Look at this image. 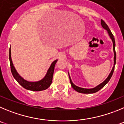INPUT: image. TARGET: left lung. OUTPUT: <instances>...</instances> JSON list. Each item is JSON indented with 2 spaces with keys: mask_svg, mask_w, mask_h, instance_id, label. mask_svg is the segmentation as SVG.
<instances>
[{
  "mask_svg": "<svg viewBox=\"0 0 124 124\" xmlns=\"http://www.w3.org/2000/svg\"><path fill=\"white\" fill-rule=\"evenodd\" d=\"M101 26H102L104 29H105L106 30L108 31V33L109 34V36H110L111 39H112V43H113V51H114V66L112 67V70H111V73H109V75H108V77H107V78L104 81L101 83V84H100L99 85H98L97 86L94 87L93 88H90V89H88V88H80V87L77 86H76L75 85L73 84V83L72 82V80H71V78L70 77V75L69 73V78H70V83H71V86H72L73 89H74L75 91H77V92L78 93H85V94H89V93H94L97 92L99 90H101L102 88H103L107 83L109 82V81L111 79V77H112V74H113V72H114V67H115V65H116V49H115V47H116V43H115V39H114V37L113 34L112 33H111V30L109 28L108 26L107 25L106 23L105 22H104L102 20H101Z\"/></svg>",
  "mask_w": 124,
  "mask_h": 124,
  "instance_id": "8db88e82",
  "label": "left lung"
}]
</instances>
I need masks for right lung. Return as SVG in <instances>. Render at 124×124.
Here are the masks:
<instances>
[{"label": "right lung", "instance_id": "right-lung-1", "mask_svg": "<svg viewBox=\"0 0 124 124\" xmlns=\"http://www.w3.org/2000/svg\"><path fill=\"white\" fill-rule=\"evenodd\" d=\"M9 60L10 63L11 72H12L13 77L17 81L18 83L21 86H22L24 88L31 90V91H39L46 90L51 86L52 81L53 74H54V67H55L56 62H57V60H55L51 63V66L49 68L45 77L42 80L38 81H28L27 80H24L22 77H21L18 74V73L15 69V67L13 66V62H12V57H11L10 48L9 49Z\"/></svg>", "mask_w": 124, "mask_h": 124}]
</instances>
